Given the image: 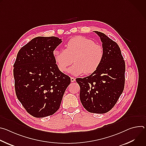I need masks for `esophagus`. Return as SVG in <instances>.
Here are the masks:
<instances>
[{"mask_svg": "<svg viewBox=\"0 0 146 146\" xmlns=\"http://www.w3.org/2000/svg\"><path fill=\"white\" fill-rule=\"evenodd\" d=\"M70 80L72 82H74L76 81V78H74V77H71L70 78Z\"/></svg>", "mask_w": 146, "mask_h": 146, "instance_id": "34e87169", "label": "esophagus"}]
</instances>
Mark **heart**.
Returning <instances> with one entry per match:
<instances>
[{
  "label": "heart",
  "instance_id": "b5f03b06",
  "mask_svg": "<svg viewBox=\"0 0 146 146\" xmlns=\"http://www.w3.org/2000/svg\"><path fill=\"white\" fill-rule=\"evenodd\" d=\"M65 49H55L54 51L55 61L59 70L65 72L73 62L68 72L74 76L82 73L91 74L100 66L104 56L103 47L90 38L77 36L70 39Z\"/></svg>",
  "mask_w": 146,
  "mask_h": 146
}]
</instances>
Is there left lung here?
Listing matches in <instances>:
<instances>
[{"instance_id":"left-lung-1","label":"left lung","mask_w":146,"mask_h":146,"mask_svg":"<svg viewBox=\"0 0 146 146\" xmlns=\"http://www.w3.org/2000/svg\"><path fill=\"white\" fill-rule=\"evenodd\" d=\"M94 32L102 42L103 60L95 72L76 80L83 107L90 113L103 114L114 107L123 92L125 64L117 43L103 33Z\"/></svg>"}]
</instances>
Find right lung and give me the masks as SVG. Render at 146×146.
I'll list each match as a JSON object with an SVG mask.
<instances>
[{
	"label": "right lung",
	"mask_w": 146,
	"mask_h": 146,
	"mask_svg": "<svg viewBox=\"0 0 146 146\" xmlns=\"http://www.w3.org/2000/svg\"><path fill=\"white\" fill-rule=\"evenodd\" d=\"M62 41L55 36L36 37L17 54L13 69L16 95L35 117L54 114L70 84V78L59 70L54 56Z\"/></svg>",
	"instance_id": "add662e5"
}]
</instances>
